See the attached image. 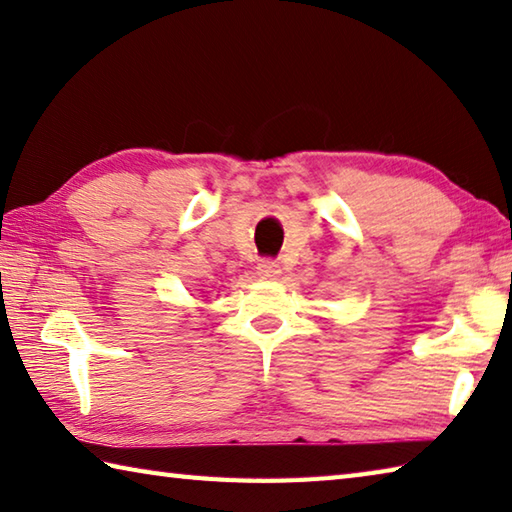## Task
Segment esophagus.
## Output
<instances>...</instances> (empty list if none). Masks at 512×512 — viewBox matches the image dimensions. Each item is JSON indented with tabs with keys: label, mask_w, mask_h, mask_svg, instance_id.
Masks as SVG:
<instances>
[{
	"label": "esophagus",
	"mask_w": 512,
	"mask_h": 512,
	"mask_svg": "<svg viewBox=\"0 0 512 512\" xmlns=\"http://www.w3.org/2000/svg\"><path fill=\"white\" fill-rule=\"evenodd\" d=\"M279 273H282V268L275 262V259H262V262L257 264V275L264 277V279H275Z\"/></svg>",
	"instance_id": "1"
}]
</instances>
